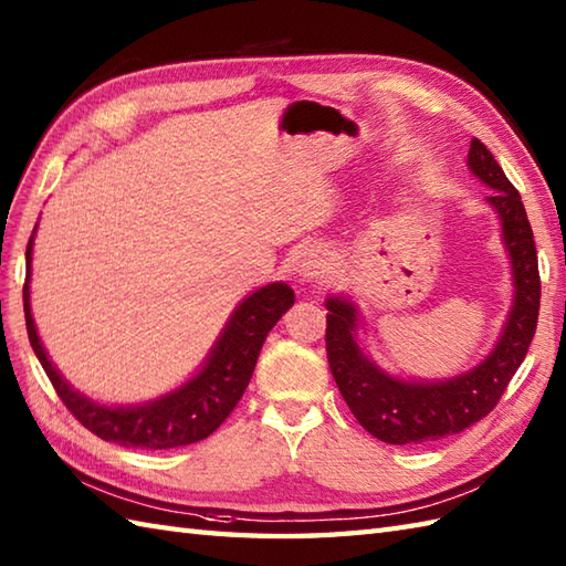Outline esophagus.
Returning <instances> with one entry per match:
<instances>
[{"label": "esophagus", "mask_w": 566, "mask_h": 566, "mask_svg": "<svg viewBox=\"0 0 566 566\" xmlns=\"http://www.w3.org/2000/svg\"><path fill=\"white\" fill-rule=\"evenodd\" d=\"M331 270V258L323 251L321 245H311L304 251L298 260V277L304 282H318L321 277H325V272Z\"/></svg>", "instance_id": "obj_1"}]
</instances>
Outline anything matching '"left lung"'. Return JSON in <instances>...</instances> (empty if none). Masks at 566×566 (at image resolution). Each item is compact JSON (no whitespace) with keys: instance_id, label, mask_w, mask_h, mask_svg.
Segmentation results:
<instances>
[{"instance_id":"8db88e82","label":"left lung","mask_w":566,"mask_h":566,"mask_svg":"<svg viewBox=\"0 0 566 566\" xmlns=\"http://www.w3.org/2000/svg\"><path fill=\"white\" fill-rule=\"evenodd\" d=\"M468 166L492 188L488 205L502 221V239L514 272V304L494 349L470 371L446 380H405L366 357L359 339V311L349 298L325 301V347L335 384L352 415L371 437L392 446L431 443L488 417L518 371L535 335L541 311V272L533 229L518 190L480 139L470 142Z\"/></svg>"}]
</instances>
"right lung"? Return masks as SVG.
Here are the masks:
<instances>
[{"instance_id":"right-lung-1","label":"right lung","mask_w":566,"mask_h":566,"mask_svg":"<svg viewBox=\"0 0 566 566\" xmlns=\"http://www.w3.org/2000/svg\"><path fill=\"white\" fill-rule=\"evenodd\" d=\"M33 235L25 245V284H23V313L25 331H29L31 347L38 361L57 390L67 410L91 433L103 441H113L133 449L164 451L178 449L195 441L207 439L219 424L231 415V410L243 398L248 380L253 376L258 354L286 308L294 304L292 286L284 282H272L260 286L248 298H243L223 327L205 366L180 388L144 405H101L74 390L67 378L48 359V352L38 337L31 315V255Z\"/></svg>"}]
</instances>
